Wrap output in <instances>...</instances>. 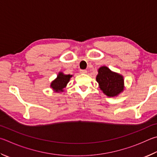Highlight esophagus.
Listing matches in <instances>:
<instances>
[{"label": "esophagus", "mask_w": 157, "mask_h": 157, "mask_svg": "<svg viewBox=\"0 0 157 157\" xmlns=\"http://www.w3.org/2000/svg\"><path fill=\"white\" fill-rule=\"evenodd\" d=\"M79 73H82V74H85L87 73V71L86 70H80L79 71Z\"/></svg>", "instance_id": "1"}]
</instances>
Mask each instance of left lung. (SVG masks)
<instances>
[{
  "label": "left lung",
  "mask_w": 157,
  "mask_h": 157,
  "mask_svg": "<svg viewBox=\"0 0 157 157\" xmlns=\"http://www.w3.org/2000/svg\"><path fill=\"white\" fill-rule=\"evenodd\" d=\"M96 79L100 89L108 97L117 95L124 90L123 77L112 72L106 67L99 68Z\"/></svg>",
  "instance_id": "obj_1"
}]
</instances>
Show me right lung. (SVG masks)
Wrapping results in <instances>:
<instances>
[{"mask_svg":"<svg viewBox=\"0 0 157 157\" xmlns=\"http://www.w3.org/2000/svg\"><path fill=\"white\" fill-rule=\"evenodd\" d=\"M71 77L72 75H64L62 73H59L55 80L51 82V87L56 92L63 91V88L67 86Z\"/></svg>","mask_w":157,"mask_h":157,"instance_id":"add662e5","label":"right lung"}]
</instances>
